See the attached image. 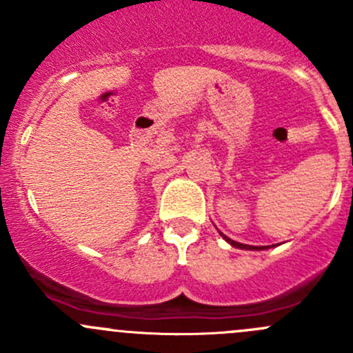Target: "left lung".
I'll use <instances>...</instances> for the list:
<instances>
[{"mask_svg": "<svg viewBox=\"0 0 353 353\" xmlns=\"http://www.w3.org/2000/svg\"><path fill=\"white\" fill-rule=\"evenodd\" d=\"M220 236H222L230 245H234V248H237V249H248V251H261V249H268V245H248V244L236 243V241H232V239H229L227 236H223L222 232H220Z\"/></svg>", "mask_w": 353, "mask_h": 353, "instance_id": "obj_1", "label": "left lung"}]
</instances>
